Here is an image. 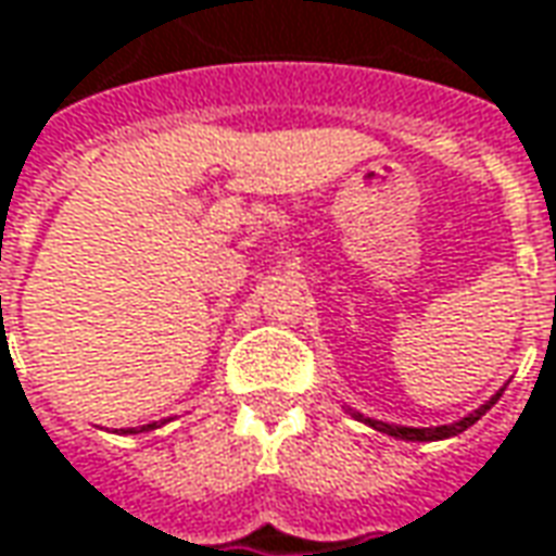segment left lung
<instances>
[{"label":"left lung","mask_w":556,"mask_h":556,"mask_svg":"<svg viewBox=\"0 0 556 556\" xmlns=\"http://www.w3.org/2000/svg\"><path fill=\"white\" fill-rule=\"evenodd\" d=\"M502 389H496V392L486 399L484 405L475 407L471 414H466V417H459V420H453V422H444V426H399V422L374 420V417L362 414V410H353L350 405H343V410H346L353 420L365 422V426H371V429H377V432H383V435H389V438H399V441H444V438H453V435H459V432H466L468 426H475V422L481 420L486 410L500 402Z\"/></svg>","instance_id":"1"}]
</instances>
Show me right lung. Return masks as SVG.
<instances>
[{
	"instance_id": "add662e5",
	"label": "right lung",
	"mask_w": 556,
	"mask_h": 556,
	"mask_svg": "<svg viewBox=\"0 0 556 556\" xmlns=\"http://www.w3.org/2000/svg\"><path fill=\"white\" fill-rule=\"evenodd\" d=\"M157 426H164V420L149 422V426H136V429H121V432H124V435H139V432H151V429H157Z\"/></svg>"
}]
</instances>
